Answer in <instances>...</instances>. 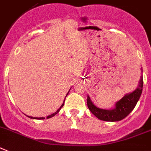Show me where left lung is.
I'll return each mask as SVG.
<instances>
[{"label":"left lung","mask_w":151,"mask_h":151,"mask_svg":"<svg viewBox=\"0 0 151 151\" xmlns=\"http://www.w3.org/2000/svg\"><path fill=\"white\" fill-rule=\"evenodd\" d=\"M143 77H141L139 86L132 93L125 95L116 103V107L112 110L100 109L93 104L87 96V107L94 116L101 121H118L125 118L136 106L137 101L140 99L143 91Z\"/></svg>","instance_id":"1"}]
</instances>
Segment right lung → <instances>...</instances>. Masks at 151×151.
Instances as JSON below:
<instances>
[{
    "mask_svg": "<svg viewBox=\"0 0 151 151\" xmlns=\"http://www.w3.org/2000/svg\"><path fill=\"white\" fill-rule=\"evenodd\" d=\"M67 94V95H68ZM66 97H67V96H66ZM66 98V97H65ZM64 101H65V100H64ZM64 103H63V104L61 105V106H60V107L59 109H58V111H56V112L55 113H54V114H52L51 115H49V116H47V118H50V117H52V116H54V115H56L57 114H58V112H59V111H60V109L62 108V107H63V106H64ZM28 116V117H30V118H33V119H39V120H41V119H44V117H33V116Z\"/></svg>",
    "mask_w": 151,
    "mask_h": 151,
    "instance_id": "right-lung-1",
    "label": "right lung"
}]
</instances>
